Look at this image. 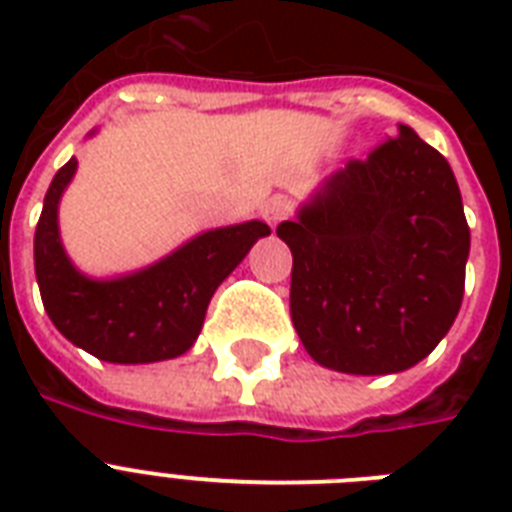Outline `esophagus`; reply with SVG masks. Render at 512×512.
Here are the masks:
<instances>
[{
    "instance_id": "1",
    "label": "esophagus",
    "mask_w": 512,
    "mask_h": 512,
    "mask_svg": "<svg viewBox=\"0 0 512 512\" xmlns=\"http://www.w3.org/2000/svg\"><path fill=\"white\" fill-rule=\"evenodd\" d=\"M260 215H263V220L271 225V228H276L281 220H287L289 217V204L284 199H271L268 204H265Z\"/></svg>"
}]
</instances>
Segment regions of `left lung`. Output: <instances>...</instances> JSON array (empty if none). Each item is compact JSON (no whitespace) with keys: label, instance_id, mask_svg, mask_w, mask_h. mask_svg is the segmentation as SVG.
<instances>
[{"label":"left lung","instance_id":"1","mask_svg":"<svg viewBox=\"0 0 512 512\" xmlns=\"http://www.w3.org/2000/svg\"><path fill=\"white\" fill-rule=\"evenodd\" d=\"M276 233L292 249V324L327 369L404 372L460 313L470 252L460 185L406 124L329 175Z\"/></svg>","mask_w":512,"mask_h":512}]
</instances>
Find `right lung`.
Listing matches in <instances>:
<instances>
[{
	"instance_id": "1",
	"label": "right lung",
	"mask_w": 512,
	"mask_h": 512,
	"mask_svg": "<svg viewBox=\"0 0 512 512\" xmlns=\"http://www.w3.org/2000/svg\"><path fill=\"white\" fill-rule=\"evenodd\" d=\"M74 172L76 159H68L52 177L34 233L44 311L60 335L100 361L154 364L183 356L199 337L215 289L271 228L260 220L225 225L193 236L148 268L90 279L68 260L58 228L60 196Z\"/></svg>"
}]
</instances>
